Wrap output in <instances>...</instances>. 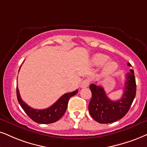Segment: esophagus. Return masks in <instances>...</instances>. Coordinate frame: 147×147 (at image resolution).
Instances as JSON below:
<instances>
[{"mask_svg": "<svg viewBox=\"0 0 147 147\" xmlns=\"http://www.w3.org/2000/svg\"><path fill=\"white\" fill-rule=\"evenodd\" d=\"M90 80L89 79H84L83 81H82V83H81V87H87L89 85H90Z\"/></svg>", "mask_w": 147, "mask_h": 147, "instance_id": "1", "label": "esophagus"}]
</instances>
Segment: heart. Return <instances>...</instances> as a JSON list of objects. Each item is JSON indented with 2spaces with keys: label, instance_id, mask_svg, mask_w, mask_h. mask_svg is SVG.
<instances>
[{
  "label": "heart",
  "instance_id": "obj_1",
  "mask_svg": "<svg viewBox=\"0 0 147 147\" xmlns=\"http://www.w3.org/2000/svg\"><path fill=\"white\" fill-rule=\"evenodd\" d=\"M109 57L108 55L102 54V53H98L93 57L92 61L95 65L101 66V65H103L105 63L107 62L109 60ZM117 68L118 64L116 62L114 61H110L105 65L104 71L106 74H111L117 69Z\"/></svg>",
  "mask_w": 147,
  "mask_h": 147
}]
</instances>
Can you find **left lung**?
<instances>
[{
  "label": "left lung",
  "mask_w": 147,
  "mask_h": 147,
  "mask_svg": "<svg viewBox=\"0 0 147 147\" xmlns=\"http://www.w3.org/2000/svg\"><path fill=\"white\" fill-rule=\"evenodd\" d=\"M127 65L131 66L128 63ZM123 94L120 100L113 101L107 97L101 85L91 84L92 94L88 106L89 112L94 120L100 123H111L123 118L130 109L136 92V85L133 70L125 75Z\"/></svg>",
  "instance_id": "left-lung-1"
}]
</instances>
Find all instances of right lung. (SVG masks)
Listing matches in <instances>:
<instances>
[{"label": "right lung", "instance_id": "right-lung-1", "mask_svg": "<svg viewBox=\"0 0 147 147\" xmlns=\"http://www.w3.org/2000/svg\"><path fill=\"white\" fill-rule=\"evenodd\" d=\"M16 92L20 106L31 119L38 123L49 124L57 121L64 115L67 109L68 100L72 96L77 94L78 90L64 94L53 105L45 109H34L29 107L21 98L18 86Z\"/></svg>", "mask_w": 147, "mask_h": 147}]
</instances>
